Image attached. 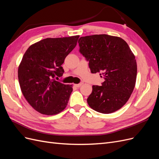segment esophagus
Instances as JSON below:
<instances>
[{
  "instance_id": "obj_1",
  "label": "esophagus",
  "mask_w": 159,
  "mask_h": 159,
  "mask_svg": "<svg viewBox=\"0 0 159 159\" xmlns=\"http://www.w3.org/2000/svg\"><path fill=\"white\" fill-rule=\"evenodd\" d=\"M84 84V83H80V84H75V87H77V88H80V87H81V85H82Z\"/></svg>"
}]
</instances>
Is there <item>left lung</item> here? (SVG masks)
<instances>
[{
	"instance_id": "obj_1",
	"label": "left lung",
	"mask_w": 159,
	"mask_h": 159,
	"mask_svg": "<svg viewBox=\"0 0 159 159\" xmlns=\"http://www.w3.org/2000/svg\"><path fill=\"white\" fill-rule=\"evenodd\" d=\"M78 43L91 73H99L105 80L102 85L92 86L87 99L89 106L104 114L116 111L127 102L135 86V56L127 43L117 36H87L81 37Z\"/></svg>"
}]
</instances>
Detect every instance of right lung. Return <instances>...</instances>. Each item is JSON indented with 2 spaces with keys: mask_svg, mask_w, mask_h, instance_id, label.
I'll return each mask as SVG.
<instances>
[{
  "mask_svg": "<svg viewBox=\"0 0 159 159\" xmlns=\"http://www.w3.org/2000/svg\"><path fill=\"white\" fill-rule=\"evenodd\" d=\"M80 36L48 38L31 45L18 66V77L22 93L38 112L53 115L68 105L72 85L56 81L62 76L61 65L77 45Z\"/></svg>",
  "mask_w": 159,
  "mask_h": 159,
  "instance_id": "add662e5",
  "label": "right lung"
}]
</instances>
